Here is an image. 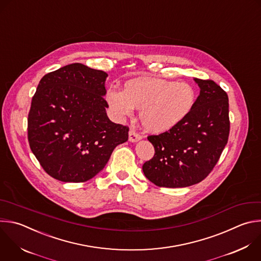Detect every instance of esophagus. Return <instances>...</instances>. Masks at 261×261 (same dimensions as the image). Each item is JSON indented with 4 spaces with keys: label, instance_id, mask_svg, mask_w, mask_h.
<instances>
[{
    "label": "esophagus",
    "instance_id": "1",
    "mask_svg": "<svg viewBox=\"0 0 261 261\" xmlns=\"http://www.w3.org/2000/svg\"><path fill=\"white\" fill-rule=\"evenodd\" d=\"M141 138H142V136H141L140 134H138L135 130L131 129V130L129 131V141H131V142H136V141L140 140Z\"/></svg>",
    "mask_w": 261,
    "mask_h": 261
}]
</instances>
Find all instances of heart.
<instances>
[{
  "label": "heart",
  "mask_w": 261,
  "mask_h": 261,
  "mask_svg": "<svg viewBox=\"0 0 261 261\" xmlns=\"http://www.w3.org/2000/svg\"><path fill=\"white\" fill-rule=\"evenodd\" d=\"M107 100L119 118L130 117L134 109L139 110L143 127L163 133L190 115L196 102V91L184 82L137 77L127 81L122 92L109 90Z\"/></svg>",
  "instance_id": "heart-1"
}]
</instances>
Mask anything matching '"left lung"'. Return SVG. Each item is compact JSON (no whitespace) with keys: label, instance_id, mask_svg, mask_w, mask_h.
<instances>
[{"label":"left lung","instance_id":"1","mask_svg":"<svg viewBox=\"0 0 261 261\" xmlns=\"http://www.w3.org/2000/svg\"><path fill=\"white\" fill-rule=\"evenodd\" d=\"M200 95L178 125L147 139L154 154L142 170L161 188H186L201 182L218 162L229 135L228 97L212 80L194 79Z\"/></svg>","mask_w":261,"mask_h":261}]
</instances>
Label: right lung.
I'll use <instances>...</instances> for the list:
<instances>
[{"instance_id":"right-lung-1","label":"right lung","mask_w":261,"mask_h":261,"mask_svg":"<svg viewBox=\"0 0 261 261\" xmlns=\"http://www.w3.org/2000/svg\"><path fill=\"white\" fill-rule=\"evenodd\" d=\"M107 76L102 70L71 63L41 79L29 113L28 138L51 177L89 180L105 168L115 147L128 140L129 128L107 115Z\"/></svg>"}]
</instances>
